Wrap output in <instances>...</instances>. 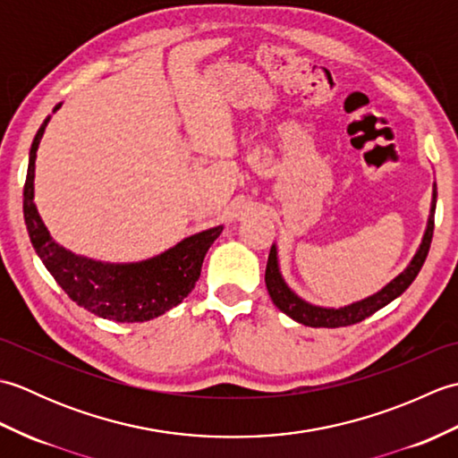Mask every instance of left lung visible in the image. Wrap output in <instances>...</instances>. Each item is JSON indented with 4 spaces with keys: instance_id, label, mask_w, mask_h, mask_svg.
<instances>
[{
    "instance_id": "8db88e82",
    "label": "left lung",
    "mask_w": 458,
    "mask_h": 458,
    "mask_svg": "<svg viewBox=\"0 0 458 458\" xmlns=\"http://www.w3.org/2000/svg\"><path fill=\"white\" fill-rule=\"evenodd\" d=\"M435 207H437V187L433 189L431 214H429V222H427V230L423 234L420 250H417V254L413 256L411 264L407 266L394 281H390V284H387L382 291H377L376 295L358 301V303H352L348 307H340V309H323V307L309 305L307 301L299 299L293 291L285 285L284 277H281V274H279L277 250H276V246H271L269 258H267V267H266V287L269 291L271 301H274L279 310H284L287 317L297 320V323L305 325V327H315V328L317 327L336 328V327L356 325V323H360V320H364L366 317L374 315L376 310L386 307L387 303H392L395 297H400L403 291L413 284V279L421 271V267L425 264V258H427V254H429L431 240H433Z\"/></svg>"
}]
</instances>
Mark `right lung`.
Returning a JSON list of instances; mask_svg holds the SVG:
<instances>
[{"label":"right lung","mask_w":458,"mask_h":458,"mask_svg":"<svg viewBox=\"0 0 458 458\" xmlns=\"http://www.w3.org/2000/svg\"><path fill=\"white\" fill-rule=\"evenodd\" d=\"M58 108L61 104L55 106V110ZM47 122L48 118L33 140L23 189L27 232L45 267L76 305L115 323H143L177 307L194 289L202 259L212 242L220 236L222 226L184 238L165 254L140 264H102L74 256L48 234L33 202L35 157Z\"/></svg>","instance_id":"1"}]
</instances>
